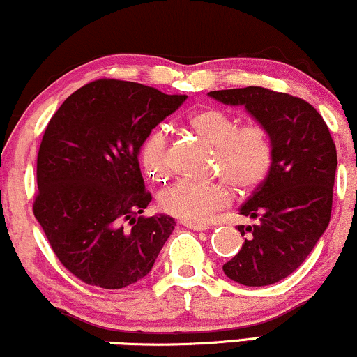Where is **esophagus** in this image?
Masks as SVG:
<instances>
[{
    "mask_svg": "<svg viewBox=\"0 0 357 357\" xmlns=\"http://www.w3.org/2000/svg\"><path fill=\"white\" fill-rule=\"evenodd\" d=\"M182 225H185V227L192 229V230H205V229H208V225L205 224V222H182Z\"/></svg>",
    "mask_w": 357,
    "mask_h": 357,
    "instance_id": "esophagus-1",
    "label": "esophagus"
}]
</instances>
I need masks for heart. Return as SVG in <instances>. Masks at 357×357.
I'll use <instances>...</instances> for the list:
<instances>
[{
	"label": "heart",
	"mask_w": 357,
	"mask_h": 357,
	"mask_svg": "<svg viewBox=\"0 0 357 357\" xmlns=\"http://www.w3.org/2000/svg\"><path fill=\"white\" fill-rule=\"evenodd\" d=\"M188 125L205 142L215 146V169L236 188L250 195L269 177L274 165L272 137L261 123L238 125L237 116L220 108H202L188 116ZM140 162L149 177L162 180L169 175V135L157 127L140 146ZM232 192L217 182L180 178L163 188L158 205L165 213L183 222H204L212 213L229 207Z\"/></svg>",
	"instance_id": "obj_1"
}]
</instances>
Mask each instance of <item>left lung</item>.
<instances>
[{
	"mask_svg": "<svg viewBox=\"0 0 357 357\" xmlns=\"http://www.w3.org/2000/svg\"><path fill=\"white\" fill-rule=\"evenodd\" d=\"M208 95L225 105H244L272 137L269 177L238 212L257 224L238 225L244 244L224 264L225 275L242 286H271L305 261L329 225L336 145L319 112L303 98L262 86Z\"/></svg>",
	"mask_w": 357,
	"mask_h": 357,
	"instance_id": "1",
	"label": "left lung"
}]
</instances>
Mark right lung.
Listing matches in <instances>:
<instances>
[{
    "label": "right lung",
    "mask_w": 357,
    "mask_h": 357,
    "mask_svg": "<svg viewBox=\"0 0 357 357\" xmlns=\"http://www.w3.org/2000/svg\"><path fill=\"white\" fill-rule=\"evenodd\" d=\"M185 98L100 78L71 93L48 121L38 150L33 213L58 261L88 286L135 284L170 237L172 217L140 215L152 195L138 152Z\"/></svg>",
    "instance_id": "right-lung-1"
}]
</instances>
